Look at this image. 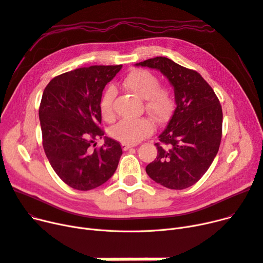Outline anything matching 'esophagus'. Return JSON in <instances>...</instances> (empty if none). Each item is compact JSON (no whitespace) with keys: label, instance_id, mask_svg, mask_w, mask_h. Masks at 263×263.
Wrapping results in <instances>:
<instances>
[{"label":"esophagus","instance_id":"esophagus-1","mask_svg":"<svg viewBox=\"0 0 263 263\" xmlns=\"http://www.w3.org/2000/svg\"><path fill=\"white\" fill-rule=\"evenodd\" d=\"M135 146V144H128V143H121V147H122V151H128L129 148H131V147H134Z\"/></svg>","mask_w":263,"mask_h":263}]
</instances>
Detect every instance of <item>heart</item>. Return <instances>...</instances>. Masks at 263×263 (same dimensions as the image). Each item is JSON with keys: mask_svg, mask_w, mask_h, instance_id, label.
<instances>
[{"mask_svg": "<svg viewBox=\"0 0 263 263\" xmlns=\"http://www.w3.org/2000/svg\"><path fill=\"white\" fill-rule=\"evenodd\" d=\"M123 86L138 97L145 99L147 111L156 119H164L172 109L173 100L164 88L159 87L158 78L146 70H133L123 79ZM114 90L108 88L100 101L101 115L105 120L114 117ZM154 131V123L148 118L122 119L110 129V135L123 143L135 144Z\"/></svg>", "mask_w": 263, "mask_h": 263, "instance_id": "1", "label": "heart"}]
</instances>
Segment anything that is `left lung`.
I'll return each instance as SVG.
<instances>
[{
  "mask_svg": "<svg viewBox=\"0 0 263 263\" xmlns=\"http://www.w3.org/2000/svg\"><path fill=\"white\" fill-rule=\"evenodd\" d=\"M161 72L174 89L175 110L158 136V155L146 166L153 180L168 189H186L205 174L219 149L222 109L212 87L196 71L165 57L136 63Z\"/></svg>",
  "mask_w": 263,
  "mask_h": 263,
  "instance_id": "1",
  "label": "left lung"
}]
</instances>
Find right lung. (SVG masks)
<instances>
[{
	"mask_svg": "<svg viewBox=\"0 0 263 263\" xmlns=\"http://www.w3.org/2000/svg\"><path fill=\"white\" fill-rule=\"evenodd\" d=\"M121 67L77 68L51 79L43 92L39 115L44 151L57 175L73 189L103 185L118 166L122 155L118 142L104 136L100 149L91 151L90 145L103 138L100 101Z\"/></svg>",
	"mask_w": 263,
	"mask_h": 263,
	"instance_id": "1",
	"label": "right lung"
}]
</instances>
